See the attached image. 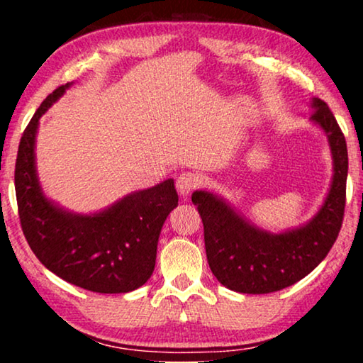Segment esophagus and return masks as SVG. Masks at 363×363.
I'll list each match as a JSON object with an SVG mask.
<instances>
[{"label": "esophagus", "mask_w": 363, "mask_h": 363, "mask_svg": "<svg viewBox=\"0 0 363 363\" xmlns=\"http://www.w3.org/2000/svg\"><path fill=\"white\" fill-rule=\"evenodd\" d=\"M201 186V177L199 173H194V171H184L176 179V187L179 190L182 196H187L190 192H194L195 189Z\"/></svg>", "instance_id": "34e87169"}]
</instances>
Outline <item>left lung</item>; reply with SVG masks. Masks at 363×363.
I'll return each instance as SVG.
<instances>
[{"label":"left lung","mask_w":363,"mask_h":363,"mask_svg":"<svg viewBox=\"0 0 363 363\" xmlns=\"http://www.w3.org/2000/svg\"><path fill=\"white\" fill-rule=\"evenodd\" d=\"M311 118L328 136L335 174L327 200L311 223L284 233L256 229L232 208L205 190L192 194L203 223L208 264L229 290L266 294L284 290L311 274L330 253L346 208L347 145L327 104L312 101Z\"/></svg>","instance_id":"8db88e82"}]
</instances>
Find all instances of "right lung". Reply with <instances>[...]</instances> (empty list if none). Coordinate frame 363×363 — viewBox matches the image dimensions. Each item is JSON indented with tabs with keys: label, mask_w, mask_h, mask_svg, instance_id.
<instances>
[{
	"label": "right lung",
	"mask_w": 363,
	"mask_h": 363,
	"mask_svg": "<svg viewBox=\"0 0 363 363\" xmlns=\"http://www.w3.org/2000/svg\"><path fill=\"white\" fill-rule=\"evenodd\" d=\"M67 88L59 86L41 102L21 138L14 184L22 232L43 266L69 284L94 293L133 291L155 267L160 232L179 200L174 181L134 192L91 216L52 205L36 177L35 136L40 116Z\"/></svg>",
	"instance_id": "obj_1"
}]
</instances>
